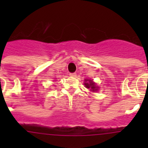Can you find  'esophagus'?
Wrapping results in <instances>:
<instances>
[{"label": "esophagus", "mask_w": 148, "mask_h": 148, "mask_svg": "<svg viewBox=\"0 0 148 148\" xmlns=\"http://www.w3.org/2000/svg\"><path fill=\"white\" fill-rule=\"evenodd\" d=\"M70 76H71V77H74V78L77 76V75H76V73H70Z\"/></svg>", "instance_id": "34e87169"}]
</instances>
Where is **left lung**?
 Segmentation results:
<instances>
[{"mask_svg": "<svg viewBox=\"0 0 148 148\" xmlns=\"http://www.w3.org/2000/svg\"><path fill=\"white\" fill-rule=\"evenodd\" d=\"M84 85L87 88L90 89V91H92V92H95L97 91L98 89L99 88L98 86H96V84L95 82H93L92 80H90V79H85L84 80Z\"/></svg>", "mask_w": 148, "mask_h": 148, "instance_id": "8db88e82", "label": "left lung"}]
</instances>
